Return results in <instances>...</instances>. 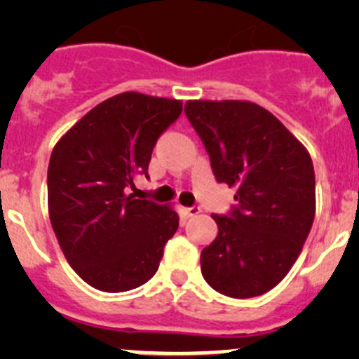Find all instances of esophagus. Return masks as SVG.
I'll return each mask as SVG.
<instances>
[{"label": "esophagus", "mask_w": 359, "mask_h": 359, "mask_svg": "<svg viewBox=\"0 0 359 359\" xmlns=\"http://www.w3.org/2000/svg\"><path fill=\"white\" fill-rule=\"evenodd\" d=\"M200 212H201L200 206H184L182 208V213L186 217H194V215H198Z\"/></svg>", "instance_id": "34e87169"}]
</instances>
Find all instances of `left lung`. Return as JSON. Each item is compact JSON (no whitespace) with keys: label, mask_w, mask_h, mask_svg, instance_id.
I'll return each mask as SVG.
<instances>
[{"label":"left lung","mask_w":359,"mask_h":359,"mask_svg":"<svg viewBox=\"0 0 359 359\" xmlns=\"http://www.w3.org/2000/svg\"><path fill=\"white\" fill-rule=\"evenodd\" d=\"M186 116L210 156L217 182L236 187V205L212 215L217 238L203 248L206 283L250 299L276 287L307 240L316 210L306 147L264 107L243 100H187Z\"/></svg>","instance_id":"obj_1"}]
</instances>
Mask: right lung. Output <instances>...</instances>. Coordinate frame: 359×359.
<instances>
[{
  "mask_svg": "<svg viewBox=\"0 0 359 359\" xmlns=\"http://www.w3.org/2000/svg\"><path fill=\"white\" fill-rule=\"evenodd\" d=\"M182 112L173 99L125 92L86 112L53 147L48 212L72 269L97 290H133L154 276L179 227L170 206L128 194L159 135Z\"/></svg>",
  "mask_w": 359,
  "mask_h": 359,
  "instance_id": "right-lung-1",
  "label": "right lung"
}]
</instances>
